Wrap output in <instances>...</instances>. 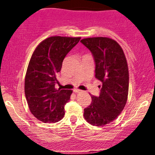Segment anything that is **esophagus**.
<instances>
[{"mask_svg":"<svg viewBox=\"0 0 155 155\" xmlns=\"http://www.w3.org/2000/svg\"><path fill=\"white\" fill-rule=\"evenodd\" d=\"M74 91L75 93H81V90H78V89H74Z\"/></svg>","mask_w":155,"mask_h":155,"instance_id":"esophagus-1","label":"esophagus"}]
</instances>
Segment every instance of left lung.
Masks as SVG:
<instances>
[{
  "label": "left lung",
  "instance_id": "left-lung-1",
  "mask_svg": "<svg viewBox=\"0 0 155 155\" xmlns=\"http://www.w3.org/2000/svg\"><path fill=\"white\" fill-rule=\"evenodd\" d=\"M91 51L95 65V78L102 82L98 96L84 109L85 120L93 126H104L117 118L125 107L129 90L127 59L121 46L106 37L81 40Z\"/></svg>",
  "mask_w": 155,
  "mask_h": 155
}]
</instances>
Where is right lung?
Here are the masks:
<instances>
[{
    "instance_id": "right-lung-1",
    "label": "right lung",
    "mask_w": 155,
    "mask_h": 155,
    "mask_svg": "<svg viewBox=\"0 0 155 155\" xmlns=\"http://www.w3.org/2000/svg\"><path fill=\"white\" fill-rule=\"evenodd\" d=\"M80 37L52 36L42 41L34 51L25 80V94L31 113L43 123H56L64 118V105L72 91L55 88L57 74L64 59Z\"/></svg>"
}]
</instances>
